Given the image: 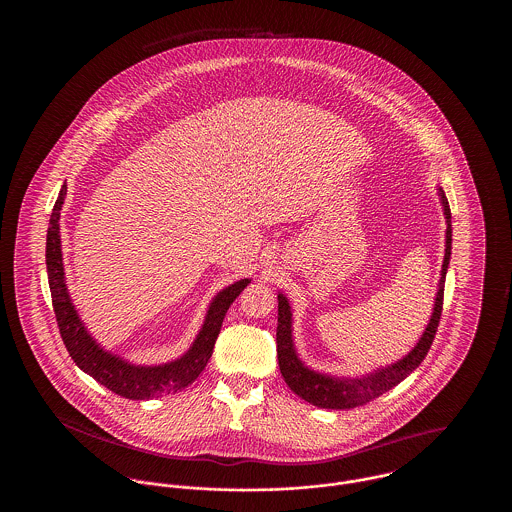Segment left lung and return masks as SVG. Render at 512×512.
<instances>
[{"label": "left lung", "mask_w": 512, "mask_h": 512, "mask_svg": "<svg viewBox=\"0 0 512 512\" xmlns=\"http://www.w3.org/2000/svg\"><path fill=\"white\" fill-rule=\"evenodd\" d=\"M439 201L443 207L445 215V255H443V265H441V278H439L438 293L434 301V311L432 317L428 320L420 340L416 341L413 349L399 361L391 365L380 366L363 376L347 378V376H332L313 370L305 365L293 343V318L292 305L288 297L282 292H278V328H276V345H278V365L280 372L290 386L293 393H297L301 399L307 403L320 407V409H355L370 403L372 399L380 397L382 393L390 391L393 386L403 382L416 366L420 365L434 341L436 330H438L439 317H441V307H443V288H445V274L449 268V259H451V209L449 201L445 197V192L438 188Z\"/></svg>", "instance_id": "8db88e82"}]
</instances>
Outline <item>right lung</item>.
<instances>
[{"label":"right lung","instance_id":"add662e5","mask_svg":"<svg viewBox=\"0 0 512 512\" xmlns=\"http://www.w3.org/2000/svg\"><path fill=\"white\" fill-rule=\"evenodd\" d=\"M65 195H67V186L61 188L49 217L46 265H48L49 290H51V303L57 318V326L74 363L107 390L134 401H147V399L163 397V395L188 388L203 372L207 361L213 355V347L219 338L220 326L228 307L234 303V299L240 293L244 292L245 286L251 280L249 278L238 280L213 297L205 320L201 324V330L197 332L194 343L182 357L163 365L130 363L122 359L121 355H115L103 349L98 341L92 338L82 318L78 317V311L67 290L63 251H61V232H59L61 230L59 217L65 203Z\"/></svg>","mask_w":512,"mask_h":512}]
</instances>
